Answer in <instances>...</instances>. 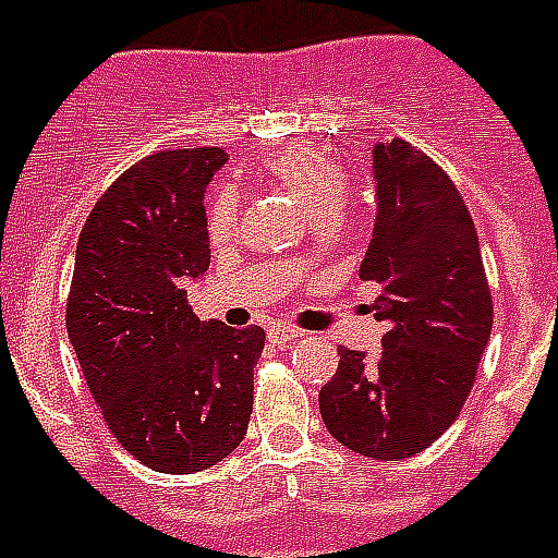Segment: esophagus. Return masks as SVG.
<instances>
[{"label":"esophagus","mask_w":558,"mask_h":558,"mask_svg":"<svg viewBox=\"0 0 558 558\" xmlns=\"http://www.w3.org/2000/svg\"><path fill=\"white\" fill-rule=\"evenodd\" d=\"M298 336H301V332L292 330V327H271L269 330V341L271 344H278V348H287V344L298 341Z\"/></svg>","instance_id":"obj_1"}]
</instances>
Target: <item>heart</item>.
<instances>
[{
	"mask_svg": "<svg viewBox=\"0 0 558 558\" xmlns=\"http://www.w3.org/2000/svg\"><path fill=\"white\" fill-rule=\"evenodd\" d=\"M266 177L289 191L298 199V205L310 214V219L336 217L348 191V177L344 170L315 150L310 144H289L280 153H275L266 165ZM236 226V199L231 191H217L210 196L208 210H205V228L210 240H228Z\"/></svg>",
	"mask_w": 558,
	"mask_h": 558,
	"instance_id": "obj_1",
	"label": "heart"
}]
</instances>
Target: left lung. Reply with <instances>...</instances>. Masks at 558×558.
I'll return each mask as SVG.
<instances>
[{"label": "left lung", "mask_w": 558, "mask_h": 558, "mask_svg": "<svg viewBox=\"0 0 558 558\" xmlns=\"http://www.w3.org/2000/svg\"><path fill=\"white\" fill-rule=\"evenodd\" d=\"M373 177L376 226L359 278L381 289V353L341 348L318 408L341 446L402 460L458 420L489 344L493 292L475 222L440 165L393 138L373 147Z\"/></svg>", "instance_id": "1"}]
</instances>
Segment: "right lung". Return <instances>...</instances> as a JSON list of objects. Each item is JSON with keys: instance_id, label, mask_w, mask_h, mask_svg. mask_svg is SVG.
<instances>
[{"instance_id": "1", "label": "right lung", "mask_w": 558, "mask_h": 558, "mask_svg": "<svg viewBox=\"0 0 558 558\" xmlns=\"http://www.w3.org/2000/svg\"><path fill=\"white\" fill-rule=\"evenodd\" d=\"M219 147L159 150L104 191L77 240L65 330L92 397L135 460L168 475L243 442L266 332L199 322L187 280L208 271L205 187Z\"/></svg>"}]
</instances>
